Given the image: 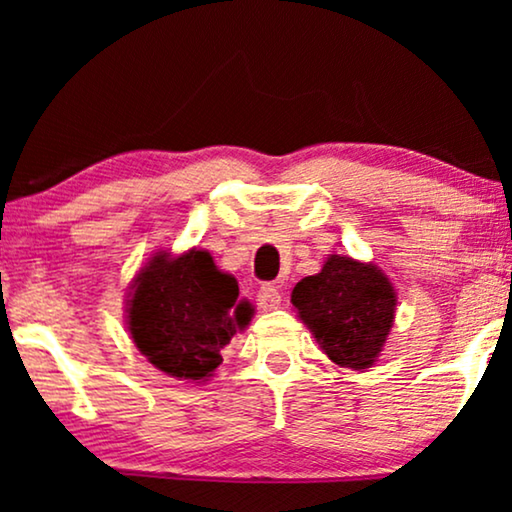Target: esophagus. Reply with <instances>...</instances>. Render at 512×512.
I'll return each instance as SVG.
<instances>
[{"instance_id": "34e87169", "label": "esophagus", "mask_w": 512, "mask_h": 512, "mask_svg": "<svg viewBox=\"0 0 512 512\" xmlns=\"http://www.w3.org/2000/svg\"><path fill=\"white\" fill-rule=\"evenodd\" d=\"M256 303H258V307H261V310H265V312L277 310V307L282 305V293H279L277 286L263 284L261 289H258V293H256Z\"/></svg>"}]
</instances>
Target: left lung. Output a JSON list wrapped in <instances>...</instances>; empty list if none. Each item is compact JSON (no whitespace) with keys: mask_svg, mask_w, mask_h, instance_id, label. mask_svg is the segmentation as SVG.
Instances as JSON below:
<instances>
[{"mask_svg":"<svg viewBox=\"0 0 512 512\" xmlns=\"http://www.w3.org/2000/svg\"><path fill=\"white\" fill-rule=\"evenodd\" d=\"M291 303L328 359L366 370L380 356L396 317V291L373 263L331 254L317 275L293 286Z\"/></svg>","mask_w":512,"mask_h":512,"instance_id":"obj_1","label":"left lung"}]
</instances>
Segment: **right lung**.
Returning a JSON list of instances; mask_svg holds the SVG:
<instances>
[{
  "instance_id": "add662e5",
  "label": "right lung",
  "mask_w": 512,
  "mask_h": 512,
  "mask_svg": "<svg viewBox=\"0 0 512 512\" xmlns=\"http://www.w3.org/2000/svg\"><path fill=\"white\" fill-rule=\"evenodd\" d=\"M128 331L135 347L163 373L205 382L219 368L221 349L254 314L240 300L237 279L221 272L205 249L172 256L158 251L130 286Z\"/></svg>"
}]
</instances>
